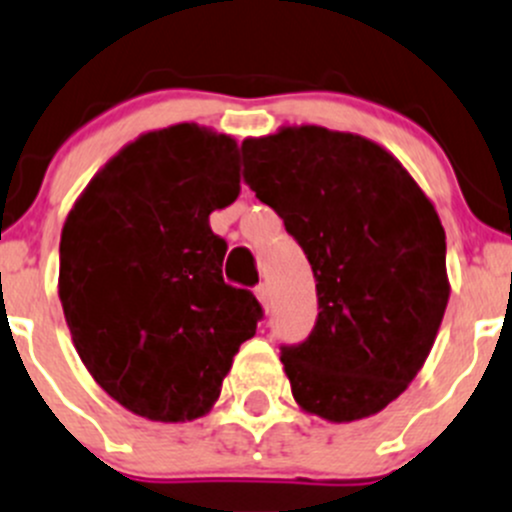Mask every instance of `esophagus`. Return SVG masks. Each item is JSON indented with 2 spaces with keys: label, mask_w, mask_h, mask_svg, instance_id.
Returning a JSON list of instances; mask_svg holds the SVG:
<instances>
[{
  "label": "esophagus",
  "mask_w": 512,
  "mask_h": 512,
  "mask_svg": "<svg viewBox=\"0 0 512 512\" xmlns=\"http://www.w3.org/2000/svg\"><path fill=\"white\" fill-rule=\"evenodd\" d=\"M255 295H257V300H260V305L265 307H270V300H272V295H270V287L267 285H257V290H255Z\"/></svg>",
  "instance_id": "34e87169"
}]
</instances>
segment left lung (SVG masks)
<instances>
[{"mask_svg": "<svg viewBox=\"0 0 512 512\" xmlns=\"http://www.w3.org/2000/svg\"><path fill=\"white\" fill-rule=\"evenodd\" d=\"M242 160L317 282L315 330L280 355L292 398L327 423L377 415L425 365L448 307L435 205L398 157L352 132L285 124L247 137Z\"/></svg>", "mask_w": 512, "mask_h": 512, "instance_id": "8db88e82", "label": "left lung"}]
</instances>
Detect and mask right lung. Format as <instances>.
Returning a JSON list of instances; mask_svg holds the SVG:
<instances>
[{"label":"right lung","mask_w":512,"mask_h":512,"mask_svg":"<svg viewBox=\"0 0 512 512\" xmlns=\"http://www.w3.org/2000/svg\"><path fill=\"white\" fill-rule=\"evenodd\" d=\"M240 195V147L180 122L124 145L69 210L59 300L99 388L155 423L212 410L260 302L222 280L210 215Z\"/></svg>","instance_id":"obj_1"}]
</instances>
